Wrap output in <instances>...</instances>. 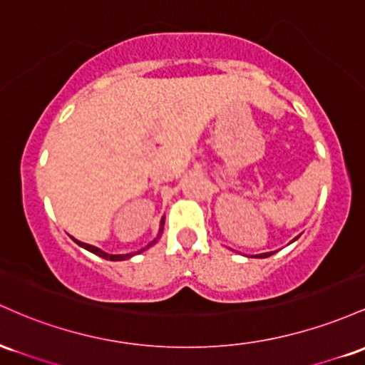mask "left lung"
Wrapping results in <instances>:
<instances>
[{
    "label": "left lung",
    "instance_id": "8db88e82",
    "mask_svg": "<svg viewBox=\"0 0 365 365\" xmlns=\"http://www.w3.org/2000/svg\"><path fill=\"white\" fill-rule=\"evenodd\" d=\"M298 240V236L297 237H294V240L293 241H297ZM293 241H292V243H293ZM272 253L274 252H269V253H260V255H257V257H259V259H265V257H271L272 255Z\"/></svg>",
    "mask_w": 365,
    "mask_h": 365
}]
</instances>
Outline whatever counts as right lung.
<instances>
[{"label": "right lung", "instance_id": "obj_1", "mask_svg": "<svg viewBox=\"0 0 365 365\" xmlns=\"http://www.w3.org/2000/svg\"><path fill=\"white\" fill-rule=\"evenodd\" d=\"M163 224H165V217H162V220H160V227H158V235H157V237H155L153 241H150L148 245H146L145 248H141V250H138V252H134V253H125V255H110V253H106V252H103V250H100V248H96V247H93V245H88V243H83V241H79V240H76V237H72L73 241H76L77 245H79V247H83L84 250H88V252H91V253H94V255H98V257H101V259H105V260H112V262H117V260H128V259H130V257H134V255H138V253H141V252H145V250H148L150 247H153L155 243H157L158 240H160V236H162V232H163Z\"/></svg>", "mask_w": 365, "mask_h": 365}]
</instances>
